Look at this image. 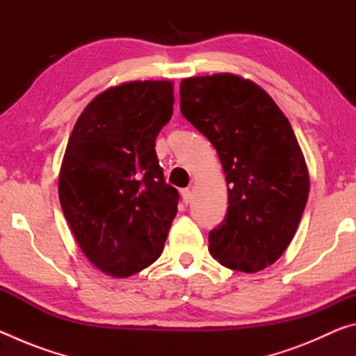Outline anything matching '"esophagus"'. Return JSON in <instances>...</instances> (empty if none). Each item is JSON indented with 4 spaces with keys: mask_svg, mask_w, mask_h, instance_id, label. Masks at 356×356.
<instances>
[{
    "mask_svg": "<svg viewBox=\"0 0 356 356\" xmlns=\"http://www.w3.org/2000/svg\"><path fill=\"white\" fill-rule=\"evenodd\" d=\"M180 196H182V202L185 204V206H188V202L191 201V191L188 188H185L180 191Z\"/></svg>",
    "mask_w": 356,
    "mask_h": 356,
    "instance_id": "1",
    "label": "esophagus"
}]
</instances>
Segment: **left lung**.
Returning a JSON list of instances; mask_svg holds the SVG:
<instances>
[{"label": "left lung", "instance_id": "8db88e82", "mask_svg": "<svg viewBox=\"0 0 356 356\" xmlns=\"http://www.w3.org/2000/svg\"><path fill=\"white\" fill-rule=\"evenodd\" d=\"M180 111L213 144L227 182V213L209 234L221 265L256 273L297 232L309 172L292 125L254 81L234 74L184 78Z\"/></svg>", "mask_w": 356, "mask_h": 356}]
</instances>
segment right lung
<instances>
[{
  "instance_id": "1",
  "label": "right lung",
  "mask_w": 356,
  "mask_h": 356,
  "mask_svg": "<svg viewBox=\"0 0 356 356\" xmlns=\"http://www.w3.org/2000/svg\"><path fill=\"white\" fill-rule=\"evenodd\" d=\"M172 81H127L89 102L59 171L63 213L83 254L114 278L160 257L179 193L159 165L155 140L170 122Z\"/></svg>"
}]
</instances>
